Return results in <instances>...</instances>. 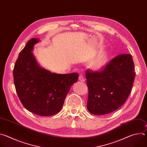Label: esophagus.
I'll list each match as a JSON object with an SVG mask.
<instances>
[{"mask_svg":"<svg viewBox=\"0 0 147 147\" xmlns=\"http://www.w3.org/2000/svg\"><path fill=\"white\" fill-rule=\"evenodd\" d=\"M79 80L81 81H82V82H84L85 81V78H84V76L80 74V76H79Z\"/></svg>","mask_w":147,"mask_h":147,"instance_id":"obj_1","label":"esophagus"}]
</instances>
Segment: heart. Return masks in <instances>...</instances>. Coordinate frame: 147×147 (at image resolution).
Instances as JSON below:
<instances>
[{"instance_id":"heart-1","label":"heart","mask_w":147,"mask_h":147,"mask_svg":"<svg viewBox=\"0 0 147 147\" xmlns=\"http://www.w3.org/2000/svg\"><path fill=\"white\" fill-rule=\"evenodd\" d=\"M108 56L106 53H101L98 55L91 62V66L95 70L101 69L105 65L107 61Z\"/></svg>"}]
</instances>
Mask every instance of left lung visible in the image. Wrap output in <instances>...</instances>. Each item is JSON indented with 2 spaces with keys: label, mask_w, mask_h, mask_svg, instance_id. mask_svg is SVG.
Segmentation results:
<instances>
[{
  "label": "left lung",
  "mask_w": 147,
  "mask_h": 147,
  "mask_svg": "<svg viewBox=\"0 0 147 147\" xmlns=\"http://www.w3.org/2000/svg\"><path fill=\"white\" fill-rule=\"evenodd\" d=\"M136 73L132 56L114 57L99 71L87 70V109L96 115L111 113L124 104L130 94Z\"/></svg>",
  "instance_id": "obj_1"
}]
</instances>
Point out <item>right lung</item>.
Masks as SVG:
<instances>
[{
    "label": "right lung",
    "instance_id": "add662e5",
    "mask_svg": "<svg viewBox=\"0 0 147 147\" xmlns=\"http://www.w3.org/2000/svg\"><path fill=\"white\" fill-rule=\"evenodd\" d=\"M39 41L37 38L29 40L19 53L13 69L14 83L26 109L42 116H52L61 110L78 74L52 73L39 67L31 52Z\"/></svg>",
    "mask_w": 147,
    "mask_h": 147
}]
</instances>
